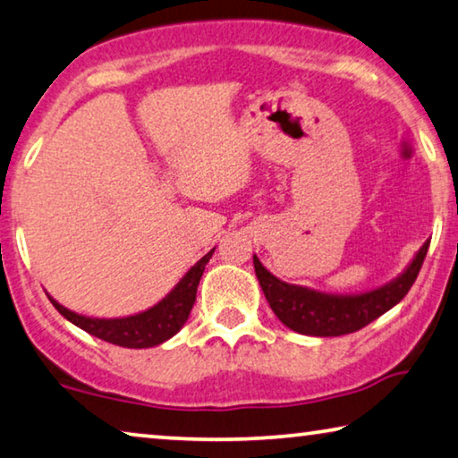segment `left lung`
<instances>
[{"label": "left lung", "instance_id": "8db88e82", "mask_svg": "<svg viewBox=\"0 0 458 458\" xmlns=\"http://www.w3.org/2000/svg\"><path fill=\"white\" fill-rule=\"evenodd\" d=\"M428 246L430 241L422 244L405 271L394 281L354 295L322 293L310 287L292 285L268 273L257 255L252 257V263L268 306L287 328L306 336H343L365 328L403 300L422 268Z\"/></svg>", "mask_w": 458, "mask_h": 458}]
</instances>
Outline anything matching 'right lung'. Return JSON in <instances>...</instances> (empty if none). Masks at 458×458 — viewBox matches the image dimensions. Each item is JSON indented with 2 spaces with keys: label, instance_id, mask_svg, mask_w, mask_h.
<instances>
[{
  "label": "right lung",
  "instance_id": "add662e5",
  "mask_svg": "<svg viewBox=\"0 0 458 458\" xmlns=\"http://www.w3.org/2000/svg\"><path fill=\"white\" fill-rule=\"evenodd\" d=\"M212 249L208 255H203L190 271L183 275L171 293L163 297L157 306L140 311V314L126 316V318H89L81 316L77 311H71L59 301L48 295L53 306L59 310V314L67 318L77 328L89 332L91 336L106 340V343L124 346V348H150L163 344L165 340L175 336L183 328V324L190 318V311L195 303V293L206 265L214 255Z\"/></svg>",
  "mask_w": 458,
  "mask_h": 458
}]
</instances>
